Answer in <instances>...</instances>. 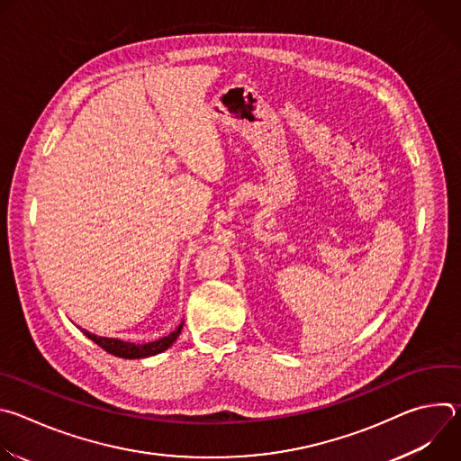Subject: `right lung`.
<instances>
[{
	"instance_id": "obj_1",
	"label": "right lung",
	"mask_w": 461,
	"mask_h": 461,
	"mask_svg": "<svg viewBox=\"0 0 461 461\" xmlns=\"http://www.w3.org/2000/svg\"><path fill=\"white\" fill-rule=\"evenodd\" d=\"M184 322H180L175 330L171 334H167L166 338H160L157 341H151V343H129V341H122V339H116V338H102V336H95L87 330H80L91 339L95 341L98 347H102L105 352L116 356V357H123V359H142V357H149V356H157L164 350H167L175 341L176 338L180 336V330H182Z\"/></svg>"
}]
</instances>
